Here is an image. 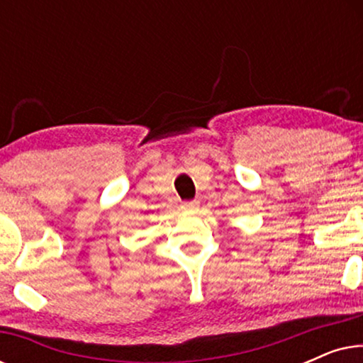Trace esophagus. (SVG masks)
Wrapping results in <instances>:
<instances>
[{
  "label": "esophagus",
  "mask_w": 363,
  "mask_h": 363,
  "mask_svg": "<svg viewBox=\"0 0 363 363\" xmlns=\"http://www.w3.org/2000/svg\"><path fill=\"white\" fill-rule=\"evenodd\" d=\"M198 208H200V201H196V200L182 203V211L195 213V211H198Z\"/></svg>",
  "instance_id": "obj_1"
}]
</instances>
